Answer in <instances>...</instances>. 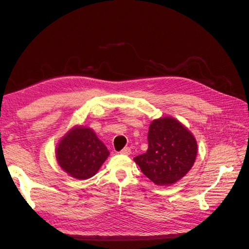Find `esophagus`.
<instances>
[{
  "label": "esophagus",
  "mask_w": 249,
  "mask_h": 249,
  "mask_svg": "<svg viewBox=\"0 0 249 249\" xmlns=\"http://www.w3.org/2000/svg\"><path fill=\"white\" fill-rule=\"evenodd\" d=\"M120 154L122 155H130L131 154V148L130 147H124V149L120 150Z\"/></svg>",
  "instance_id": "1"
}]
</instances>
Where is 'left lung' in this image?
Listing matches in <instances>:
<instances>
[{"mask_svg":"<svg viewBox=\"0 0 249 249\" xmlns=\"http://www.w3.org/2000/svg\"><path fill=\"white\" fill-rule=\"evenodd\" d=\"M146 153L134 158L141 171L159 186L184 178L196 159L197 143L190 131L173 117L155 119L149 125Z\"/></svg>","mask_w":249,"mask_h":249,"instance_id":"8db88e82","label":"left lung"}]
</instances>
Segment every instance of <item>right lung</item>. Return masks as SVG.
<instances>
[{"mask_svg":"<svg viewBox=\"0 0 249 249\" xmlns=\"http://www.w3.org/2000/svg\"><path fill=\"white\" fill-rule=\"evenodd\" d=\"M109 154L106 145L90 127L80 125L72 127L56 148V159L60 167L78 179L93 177Z\"/></svg>","mask_w":249,"mask_h":249,"instance_id":"right-lung-1","label":"right lung"}]
</instances>
